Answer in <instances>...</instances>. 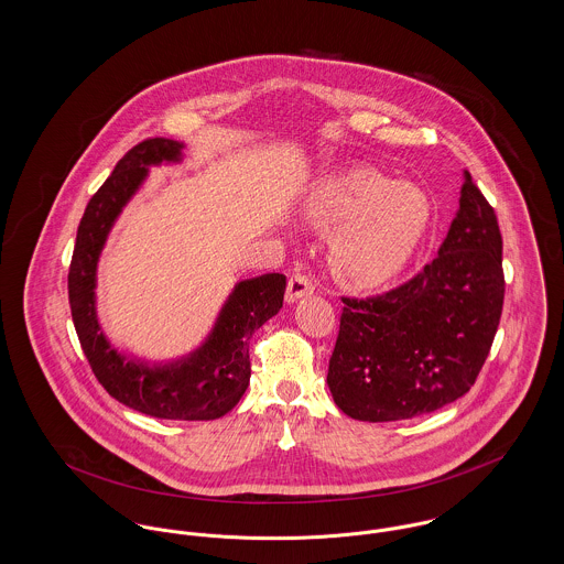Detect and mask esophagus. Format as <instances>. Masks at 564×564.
Segmentation results:
<instances>
[{"mask_svg":"<svg viewBox=\"0 0 564 564\" xmlns=\"http://www.w3.org/2000/svg\"><path fill=\"white\" fill-rule=\"evenodd\" d=\"M315 292V283L308 274L304 272H296L290 276V283H288V302H294V300L302 299L306 294H313Z\"/></svg>","mask_w":564,"mask_h":564,"instance_id":"obj_1","label":"esophagus"}]
</instances>
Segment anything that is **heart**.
Instances as JSON below:
<instances>
[{"label":"heart","instance_id":"heart-1","mask_svg":"<svg viewBox=\"0 0 564 564\" xmlns=\"http://www.w3.org/2000/svg\"><path fill=\"white\" fill-rule=\"evenodd\" d=\"M319 230H336L334 265L349 279L375 285L409 262L431 226V199L411 183H394L358 167L322 181L304 204Z\"/></svg>","mask_w":564,"mask_h":564}]
</instances>
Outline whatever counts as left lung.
<instances>
[{
    "label": "left lung",
    "mask_w": 564,
    "mask_h": 564,
    "mask_svg": "<svg viewBox=\"0 0 564 564\" xmlns=\"http://www.w3.org/2000/svg\"><path fill=\"white\" fill-rule=\"evenodd\" d=\"M340 300L328 386L343 413L398 422L464 397L490 354L505 300L497 213L470 174L431 264L383 294Z\"/></svg>",
    "instance_id": "obj_1"
}]
</instances>
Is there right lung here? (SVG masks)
Segmentation results:
<instances>
[{"label":"right lung","instance_id":"1","mask_svg":"<svg viewBox=\"0 0 564 564\" xmlns=\"http://www.w3.org/2000/svg\"><path fill=\"white\" fill-rule=\"evenodd\" d=\"M181 149L170 138H147L119 160L78 224L67 296L85 358L110 397L151 417L204 422L232 411L245 394L251 377L249 338L283 306L285 274L238 283L204 347L176 365L147 366L119 356L100 332L94 300L98 256L112 221L147 176V166L176 162Z\"/></svg>","mask_w":564,"mask_h":564}]
</instances>
